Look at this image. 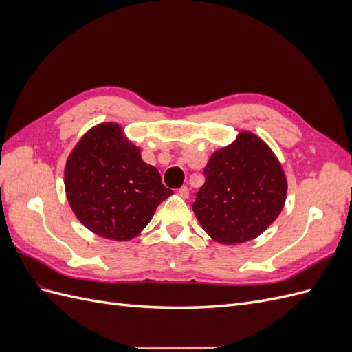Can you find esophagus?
<instances>
[{
  "label": "esophagus",
  "instance_id": "obj_1",
  "mask_svg": "<svg viewBox=\"0 0 352 352\" xmlns=\"http://www.w3.org/2000/svg\"><path fill=\"white\" fill-rule=\"evenodd\" d=\"M177 194L182 197V198H185V199L189 198V188L188 186H182V188L177 190Z\"/></svg>",
  "mask_w": 352,
  "mask_h": 352
}]
</instances>
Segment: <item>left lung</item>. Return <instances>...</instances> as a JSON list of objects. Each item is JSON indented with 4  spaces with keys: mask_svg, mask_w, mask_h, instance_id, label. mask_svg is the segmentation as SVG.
Returning a JSON list of instances; mask_svg holds the SVG:
<instances>
[{
    "mask_svg": "<svg viewBox=\"0 0 352 352\" xmlns=\"http://www.w3.org/2000/svg\"><path fill=\"white\" fill-rule=\"evenodd\" d=\"M204 175L192 210L216 242L235 245L257 238L285 206L287 180L282 164L251 132H241L230 145L212 153Z\"/></svg>",
    "mask_w": 352,
    "mask_h": 352,
    "instance_id": "1",
    "label": "left lung"
}]
</instances>
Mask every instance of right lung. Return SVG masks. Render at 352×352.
Segmentation results:
<instances>
[{
	"label": "right lung",
	"mask_w": 352,
	"mask_h": 352,
	"mask_svg": "<svg viewBox=\"0 0 352 352\" xmlns=\"http://www.w3.org/2000/svg\"><path fill=\"white\" fill-rule=\"evenodd\" d=\"M65 188L74 216L95 235L129 241L173 194L117 123L94 126L70 153Z\"/></svg>",
	"instance_id": "right-lung-1"
}]
</instances>
